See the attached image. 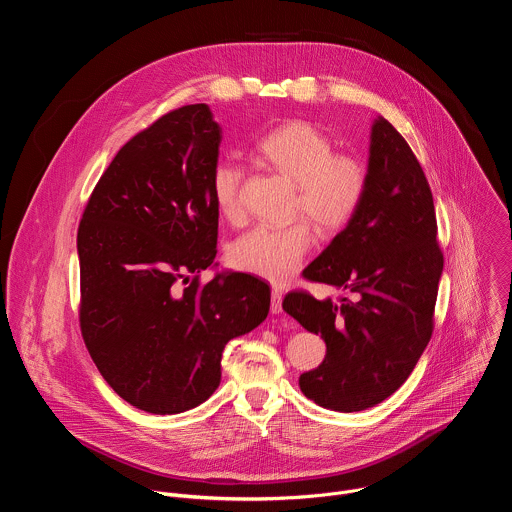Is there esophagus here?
<instances>
[{
  "instance_id": "obj_1",
  "label": "esophagus",
  "mask_w": 512,
  "mask_h": 512,
  "mask_svg": "<svg viewBox=\"0 0 512 512\" xmlns=\"http://www.w3.org/2000/svg\"><path fill=\"white\" fill-rule=\"evenodd\" d=\"M281 298H283V296H281V289L275 287V289L271 291V312H273V314H279V312L283 310V308H281Z\"/></svg>"
}]
</instances>
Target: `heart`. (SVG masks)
Returning a JSON list of instances; mask_svg holds the SVG:
<instances>
[{"instance_id":"1","label":"heart","mask_w":512,"mask_h":512,"mask_svg":"<svg viewBox=\"0 0 512 512\" xmlns=\"http://www.w3.org/2000/svg\"><path fill=\"white\" fill-rule=\"evenodd\" d=\"M255 154L294 182L291 210L306 214L324 231L346 229L358 214L369 190V168L362 158L336 152L332 137L312 121L294 119L263 133ZM245 170L231 158L218 160L210 172V194L227 221L243 218ZM314 243L308 218L285 227L259 225L241 235L229 251L235 269L281 283L294 275Z\"/></svg>"}]
</instances>
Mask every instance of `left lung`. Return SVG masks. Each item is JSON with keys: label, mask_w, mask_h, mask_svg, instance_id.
Masks as SVG:
<instances>
[{"label": "left lung", "mask_w": 512, "mask_h": 512, "mask_svg": "<svg viewBox=\"0 0 512 512\" xmlns=\"http://www.w3.org/2000/svg\"><path fill=\"white\" fill-rule=\"evenodd\" d=\"M444 269L431 188L403 135L377 119L369 190L354 221L304 277L348 289L342 304L289 291L283 310L326 342L302 393L332 411H362L391 397L411 375L431 332Z\"/></svg>", "instance_id": "8db88e82"}]
</instances>
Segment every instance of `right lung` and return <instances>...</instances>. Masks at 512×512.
<instances>
[{
    "instance_id": "right-lung-1",
    "label": "right lung",
    "mask_w": 512,
    "mask_h": 512,
    "mask_svg": "<svg viewBox=\"0 0 512 512\" xmlns=\"http://www.w3.org/2000/svg\"><path fill=\"white\" fill-rule=\"evenodd\" d=\"M218 145L208 105L162 115L117 152L77 233L87 350L121 399L156 415L204 403L225 344L269 314L271 289L253 275L200 281L216 257Z\"/></svg>"
}]
</instances>
